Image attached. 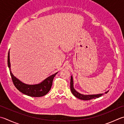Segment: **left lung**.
Here are the masks:
<instances>
[{
  "label": "left lung",
  "mask_w": 124,
  "mask_h": 124,
  "mask_svg": "<svg viewBox=\"0 0 124 124\" xmlns=\"http://www.w3.org/2000/svg\"><path fill=\"white\" fill-rule=\"evenodd\" d=\"M70 90L71 93H73V95L78 99L81 100H89L91 99H95L96 98H98L100 97L102 95V94H96V95H82L81 94H80L78 93V92H76L75 89L74 88L73 86V77L71 76V79H70ZM107 91L105 92V93L106 94L108 93Z\"/></svg>",
  "instance_id": "left-lung-1"
}]
</instances>
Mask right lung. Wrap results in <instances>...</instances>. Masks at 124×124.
Listing matches in <instances>:
<instances>
[{"instance_id": "right-lung-1", "label": "right lung", "mask_w": 124, "mask_h": 124, "mask_svg": "<svg viewBox=\"0 0 124 124\" xmlns=\"http://www.w3.org/2000/svg\"><path fill=\"white\" fill-rule=\"evenodd\" d=\"M8 64L9 69L10 70V53H8ZM57 73L54 75L49 76L46 80L42 82L40 84L34 85H29L25 84L22 82L18 78L15 77L10 70V75L12 78V82L16 88L19 91L22 92L25 95L32 97H40L43 96L48 93L52 86L54 78Z\"/></svg>"}]
</instances>
